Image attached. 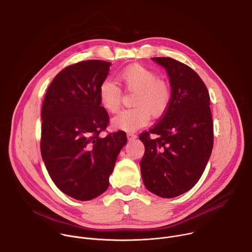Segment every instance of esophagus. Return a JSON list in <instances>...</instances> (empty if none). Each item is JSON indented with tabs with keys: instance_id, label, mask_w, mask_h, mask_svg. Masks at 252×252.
<instances>
[{
	"instance_id": "obj_1",
	"label": "esophagus",
	"mask_w": 252,
	"mask_h": 252,
	"mask_svg": "<svg viewBox=\"0 0 252 252\" xmlns=\"http://www.w3.org/2000/svg\"><path fill=\"white\" fill-rule=\"evenodd\" d=\"M126 136H127V139L128 140H131V139H134L136 137V134L133 133V132H127L126 133Z\"/></svg>"
}]
</instances>
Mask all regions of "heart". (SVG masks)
Here are the masks:
<instances>
[{"label":"heart","mask_w":252,"mask_h":252,"mask_svg":"<svg viewBox=\"0 0 252 252\" xmlns=\"http://www.w3.org/2000/svg\"><path fill=\"white\" fill-rule=\"evenodd\" d=\"M120 84L129 93H134L132 105L115 117L112 121L116 128L136 130L149 124L151 116L159 118L165 114L171 101L169 85L153 69L139 63L125 67L117 76ZM100 104L112 114L118 113L122 106L123 94L120 87L112 81H103L98 89Z\"/></svg>","instance_id":"heart-1"}]
</instances>
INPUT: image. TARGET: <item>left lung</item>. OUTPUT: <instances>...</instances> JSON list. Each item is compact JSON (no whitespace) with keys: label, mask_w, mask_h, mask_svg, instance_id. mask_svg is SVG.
I'll return each instance as SVG.
<instances>
[{"label":"left lung","mask_w":252,"mask_h":252,"mask_svg":"<svg viewBox=\"0 0 252 252\" xmlns=\"http://www.w3.org/2000/svg\"><path fill=\"white\" fill-rule=\"evenodd\" d=\"M153 60L167 71L171 101L158 122L139 134L146 149L139 165L146 188L171 198L189 190L202 175L213 147V122L208 91L195 71L168 57Z\"/></svg>","instance_id":"obj_1"}]
</instances>
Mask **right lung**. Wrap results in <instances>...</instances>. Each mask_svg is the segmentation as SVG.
Wrapping results in <instances>:
<instances>
[{"label":"right lung","instance_id":"obj_1","mask_svg":"<svg viewBox=\"0 0 252 252\" xmlns=\"http://www.w3.org/2000/svg\"><path fill=\"white\" fill-rule=\"evenodd\" d=\"M111 63L89 60L67 65L52 81L42 106L41 154L52 181L78 200L97 197L109 188L124 130L99 136L110 117L98 89Z\"/></svg>","mask_w":252,"mask_h":252}]
</instances>
